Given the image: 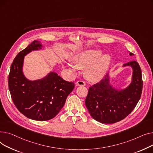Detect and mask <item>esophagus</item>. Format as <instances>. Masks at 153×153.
I'll return each instance as SVG.
<instances>
[{
	"instance_id": "1",
	"label": "esophagus",
	"mask_w": 153,
	"mask_h": 153,
	"mask_svg": "<svg viewBox=\"0 0 153 153\" xmlns=\"http://www.w3.org/2000/svg\"><path fill=\"white\" fill-rule=\"evenodd\" d=\"M85 83L82 80H78V82L76 83V86H85Z\"/></svg>"
}]
</instances>
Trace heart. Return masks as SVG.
Masks as SVG:
<instances>
[{
  "label": "heart",
  "mask_w": 153,
  "mask_h": 153,
  "mask_svg": "<svg viewBox=\"0 0 153 153\" xmlns=\"http://www.w3.org/2000/svg\"><path fill=\"white\" fill-rule=\"evenodd\" d=\"M100 55V51H86L77 56L73 64L78 68H87L85 72L86 78L91 82H97L105 75L111 62V57L108 54L104 55L98 59ZM72 70L76 72L74 68Z\"/></svg>",
  "instance_id": "heart-1"
}]
</instances>
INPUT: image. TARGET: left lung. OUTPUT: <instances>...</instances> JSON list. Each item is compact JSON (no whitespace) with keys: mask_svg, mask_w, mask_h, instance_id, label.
Here are the masks:
<instances>
[{"mask_svg":"<svg viewBox=\"0 0 153 153\" xmlns=\"http://www.w3.org/2000/svg\"><path fill=\"white\" fill-rule=\"evenodd\" d=\"M130 55L133 53L130 52ZM133 69L131 83L125 89H116L107 74L100 82L89 88L85 104L92 117L102 123H114L128 115L136 107L143 89L141 70L138 63L131 61L123 67Z\"/></svg>","mask_w":153,"mask_h":153,"instance_id":"left-lung-1","label":"left lung"}]
</instances>
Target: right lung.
<instances>
[{
	"label": "right lung",
	"instance_id": "right-lung-1",
	"mask_svg": "<svg viewBox=\"0 0 153 153\" xmlns=\"http://www.w3.org/2000/svg\"><path fill=\"white\" fill-rule=\"evenodd\" d=\"M42 46L39 41H34L18 53L10 67L8 88L15 105L22 114L32 120L46 121L58 114L75 84L53 71L34 81L25 76L24 57L32 51L41 49Z\"/></svg>",
	"mask_w": 153,
	"mask_h": 153
}]
</instances>
